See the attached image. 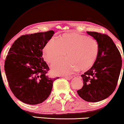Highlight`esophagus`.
<instances>
[{"mask_svg":"<svg viewBox=\"0 0 124 124\" xmlns=\"http://www.w3.org/2000/svg\"><path fill=\"white\" fill-rule=\"evenodd\" d=\"M62 77L64 78L67 79H68V80H70V79L72 78V76H62Z\"/></svg>","mask_w":124,"mask_h":124,"instance_id":"1","label":"esophagus"}]
</instances>
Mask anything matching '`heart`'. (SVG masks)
<instances>
[{
  "label": "heart",
  "instance_id": "heart-1",
  "mask_svg": "<svg viewBox=\"0 0 124 124\" xmlns=\"http://www.w3.org/2000/svg\"><path fill=\"white\" fill-rule=\"evenodd\" d=\"M42 52L44 59L50 65L62 59L67 52V58L57 62L53 70L57 74H68L78 68L81 70L90 68L98 58L99 46L94 39L72 32L50 40Z\"/></svg>",
  "mask_w": 124,
  "mask_h": 124
}]
</instances>
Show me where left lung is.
Listing matches in <instances>:
<instances>
[{"instance_id":"1","label":"left lung","mask_w":124,"mask_h":124,"mask_svg":"<svg viewBox=\"0 0 124 124\" xmlns=\"http://www.w3.org/2000/svg\"><path fill=\"white\" fill-rule=\"evenodd\" d=\"M87 33L97 41L99 52L93 67L81 75L84 85L77 93L85 101L98 102L107 98L116 89L122 67L121 56L108 35L94 31Z\"/></svg>"}]
</instances>
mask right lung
Returning a JSON list of instances; mask_svg holds the SVG:
<instances>
[{"label": "right lung", "instance_id": "1", "mask_svg": "<svg viewBox=\"0 0 124 124\" xmlns=\"http://www.w3.org/2000/svg\"><path fill=\"white\" fill-rule=\"evenodd\" d=\"M54 34L53 30L22 35L15 40L5 60L4 70L14 95L28 104H40L51 92L59 77L47 76L49 67L42 50Z\"/></svg>", "mask_w": 124, "mask_h": 124}]
</instances>
